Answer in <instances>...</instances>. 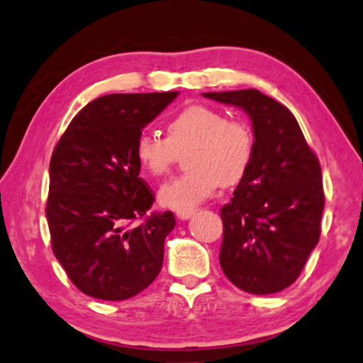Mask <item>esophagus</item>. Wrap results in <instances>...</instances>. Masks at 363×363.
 I'll return each mask as SVG.
<instances>
[{
    "mask_svg": "<svg viewBox=\"0 0 363 363\" xmlns=\"http://www.w3.org/2000/svg\"><path fill=\"white\" fill-rule=\"evenodd\" d=\"M194 213H196V208H184V211H177L176 212V216L181 218V220H187L189 217H192Z\"/></svg>",
    "mask_w": 363,
    "mask_h": 363,
    "instance_id": "1",
    "label": "esophagus"
}]
</instances>
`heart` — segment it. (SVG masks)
Segmentation results:
<instances>
[{
  "label": "heart",
  "instance_id": "1",
  "mask_svg": "<svg viewBox=\"0 0 363 363\" xmlns=\"http://www.w3.org/2000/svg\"><path fill=\"white\" fill-rule=\"evenodd\" d=\"M187 147L186 162L191 169L160 191V202L174 211L192 208L222 184L242 181L253 161L255 135L242 118H228L225 111L208 105H191L169 120L167 136L141 133L135 157L143 171L161 177Z\"/></svg>",
  "mask_w": 363,
  "mask_h": 363
}]
</instances>
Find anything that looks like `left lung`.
Instances as JSON below:
<instances>
[{
	"instance_id": "obj_1",
	"label": "left lung",
	"mask_w": 363,
	"mask_h": 363,
	"mask_svg": "<svg viewBox=\"0 0 363 363\" xmlns=\"http://www.w3.org/2000/svg\"><path fill=\"white\" fill-rule=\"evenodd\" d=\"M206 99L250 116L255 155L250 169L220 211L218 259L225 277L252 294L293 284L319 242L323 174L293 113L262 91H208Z\"/></svg>"
}]
</instances>
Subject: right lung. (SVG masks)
Returning <instances> with one entry per match:
<instances>
[{
    "instance_id": "right-lung-1",
    "label": "right lung",
    "mask_w": 363,
    "mask_h": 363,
    "mask_svg": "<svg viewBox=\"0 0 363 363\" xmlns=\"http://www.w3.org/2000/svg\"><path fill=\"white\" fill-rule=\"evenodd\" d=\"M177 96L115 94L84 106L50 157L45 206L52 252L82 293L104 301L133 298L155 281L172 212L151 216L152 191L140 177L135 143ZM135 220H143L133 226Z\"/></svg>"
}]
</instances>
